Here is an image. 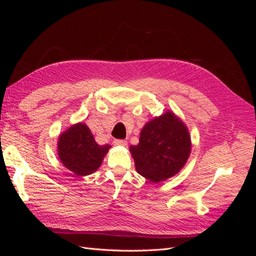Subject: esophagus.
I'll return each mask as SVG.
<instances>
[{
  "label": "esophagus",
  "instance_id": "obj_1",
  "mask_svg": "<svg viewBox=\"0 0 256 256\" xmlns=\"http://www.w3.org/2000/svg\"><path fill=\"white\" fill-rule=\"evenodd\" d=\"M113 143L116 146H127V142L125 140H114Z\"/></svg>",
  "mask_w": 256,
  "mask_h": 256
}]
</instances>
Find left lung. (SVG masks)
I'll use <instances>...</instances> for the list:
<instances>
[{
	"instance_id": "1",
	"label": "left lung",
	"mask_w": 256,
	"mask_h": 256,
	"mask_svg": "<svg viewBox=\"0 0 256 256\" xmlns=\"http://www.w3.org/2000/svg\"><path fill=\"white\" fill-rule=\"evenodd\" d=\"M136 172L152 182L176 175L191 152V138L184 122L168 111L142 128L138 145L130 146Z\"/></svg>"
}]
</instances>
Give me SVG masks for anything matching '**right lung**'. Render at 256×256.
Listing matches in <instances>:
<instances>
[{
  "label": "right lung",
  "mask_w": 256,
  "mask_h": 256,
  "mask_svg": "<svg viewBox=\"0 0 256 256\" xmlns=\"http://www.w3.org/2000/svg\"><path fill=\"white\" fill-rule=\"evenodd\" d=\"M110 145H99L90 128L83 122L69 127L58 136V154L66 168L78 176L97 171Z\"/></svg>",
  "instance_id": "right-lung-1"
}]
</instances>
